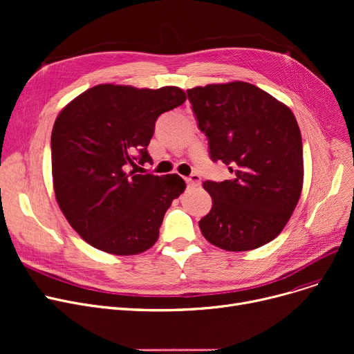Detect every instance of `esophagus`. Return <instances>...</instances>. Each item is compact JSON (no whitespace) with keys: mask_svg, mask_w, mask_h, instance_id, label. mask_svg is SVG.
<instances>
[{"mask_svg":"<svg viewBox=\"0 0 354 354\" xmlns=\"http://www.w3.org/2000/svg\"><path fill=\"white\" fill-rule=\"evenodd\" d=\"M185 180H187L189 187H199V185H201V176L196 175V174H192L191 176L185 178Z\"/></svg>","mask_w":354,"mask_h":354,"instance_id":"esophagus-1","label":"esophagus"}]
</instances>
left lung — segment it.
<instances>
[{
    "instance_id": "8db88e82",
    "label": "left lung",
    "mask_w": 354,
    "mask_h": 354,
    "mask_svg": "<svg viewBox=\"0 0 354 354\" xmlns=\"http://www.w3.org/2000/svg\"><path fill=\"white\" fill-rule=\"evenodd\" d=\"M209 156L232 179L205 180L212 208L202 235L225 251L263 247L283 231L303 188V142L292 111L245 82L187 90Z\"/></svg>"
}]
</instances>
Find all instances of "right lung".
<instances>
[{"label":"right lung","mask_w":354,"mask_h":354,"mask_svg":"<svg viewBox=\"0 0 354 354\" xmlns=\"http://www.w3.org/2000/svg\"><path fill=\"white\" fill-rule=\"evenodd\" d=\"M187 96L182 88L156 90L99 84L70 102L51 132L55 199L68 224L87 244L115 255L151 248L165 212L187 185L176 175L143 174L156 119Z\"/></svg>","instance_id":"1"}]
</instances>
